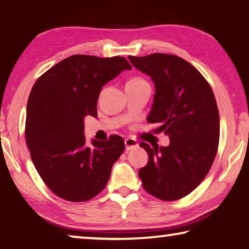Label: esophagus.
I'll use <instances>...</instances> for the list:
<instances>
[{
    "mask_svg": "<svg viewBox=\"0 0 249 249\" xmlns=\"http://www.w3.org/2000/svg\"><path fill=\"white\" fill-rule=\"evenodd\" d=\"M124 142H125L126 150H132V149H135V148H137V147H138L137 141L133 140V138H126Z\"/></svg>",
    "mask_w": 249,
    "mask_h": 249,
    "instance_id": "esophagus-1",
    "label": "esophagus"
}]
</instances>
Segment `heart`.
Segmentation results:
<instances>
[{"label":"heart","mask_w":249,"mask_h":249,"mask_svg":"<svg viewBox=\"0 0 249 249\" xmlns=\"http://www.w3.org/2000/svg\"><path fill=\"white\" fill-rule=\"evenodd\" d=\"M141 82H146L145 80H142V78H138V77H135L133 79H130L128 83H141Z\"/></svg>","instance_id":"1"}]
</instances>
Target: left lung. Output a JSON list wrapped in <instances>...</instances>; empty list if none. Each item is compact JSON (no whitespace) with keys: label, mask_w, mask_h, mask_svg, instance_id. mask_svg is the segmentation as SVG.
<instances>
[{"label":"left lung","mask_w":249,"mask_h":249,"mask_svg":"<svg viewBox=\"0 0 249 249\" xmlns=\"http://www.w3.org/2000/svg\"><path fill=\"white\" fill-rule=\"evenodd\" d=\"M155 84L147 121L169 136L167 147L142 142L148 163L138 171L142 187L163 201L188 196L211 169L220 140V116L212 88L195 67L175 54L128 56Z\"/></svg>","instance_id":"1"}]
</instances>
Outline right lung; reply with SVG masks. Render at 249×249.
<instances>
[{
  "instance_id": "add662e5",
  "label": "right lung",
  "mask_w": 249,
  "mask_h": 249,
  "mask_svg": "<svg viewBox=\"0 0 249 249\" xmlns=\"http://www.w3.org/2000/svg\"><path fill=\"white\" fill-rule=\"evenodd\" d=\"M132 66L124 57L74 54L40 75L29 94L25 137L41 179L54 195L88 201L107 185L112 166L123 154V138L86 145L84 117L96 116L105 83Z\"/></svg>"
}]
</instances>
